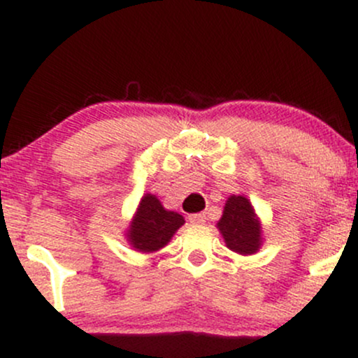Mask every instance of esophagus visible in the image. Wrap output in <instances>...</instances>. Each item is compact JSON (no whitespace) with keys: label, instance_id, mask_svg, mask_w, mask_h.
Instances as JSON below:
<instances>
[{"label":"esophagus","instance_id":"esophagus-1","mask_svg":"<svg viewBox=\"0 0 358 358\" xmlns=\"http://www.w3.org/2000/svg\"><path fill=\"white\" fill-rule=\"evenodd\" d=\"M188 220H190V224L193 225H200L205 224L207 217H205V213H192V215H188Z\"/></svg>","mask_w":358,"mask_h":358}]
</instances>
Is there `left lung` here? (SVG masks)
I'll return each mask as SVG.
<instances>
[{
	"mask_svg": "<svg viewBox=\"0 0 358 358\" xmlns=\"http://www.w3.org/2000/svg\"><path fill=\"white\" fill-rule=\"evenodd\" d=\"M217 227L224 237L227 248L242 256L257 252L262 244L261 222L252 205L245 196L231 195L225 202L222 219Z\"/></svg>",
	"mask_w": 358,
	"mask_h": 358,
	"instance_id": "1",
	"label": "left lung"
}]
</instances>
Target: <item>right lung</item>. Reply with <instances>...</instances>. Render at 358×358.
<instances>
[{
    "label": "right lung",
    "instance_id": "add662e5",
    "mask_svg": "<svg viewBox=\"0 0 358 358\" xmlns=\"http://www.w3.org/2000/svg\"><path fill=\"white\" fill-rule=\"evenodd\" d=\"M183 224L185 219L180 213L166 210L155 195L146 193L126 236L129 244L139 252H155L165 248Z\"/></svg>",
    "mask_w": 358,
    "mask_h": 358
}]
</instances>
